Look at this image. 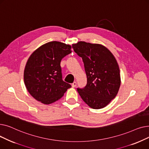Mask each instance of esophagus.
<instances>
[{
  "mask_svg": "<svg viewBox=\"0 0 149 149\" xmlns=\"http://www.w3.org/2000/svg\"><path fill=\"white\" fill-rule=\"evenodd\" d=\"M77 86V82L76 81H74L72 84V88H74V87H75Z\"/></svg>",
  "mask_w": 149,
  "mask_h": 149,
  "instance_id": "esophagus-1",
  "label": "esophagus"
}]
</instances>
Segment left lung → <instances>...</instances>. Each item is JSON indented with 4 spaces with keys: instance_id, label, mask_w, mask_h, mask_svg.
Wrapping results in <instances>:
<instances>
[{
    "instance_id": "obj_1",
    "label": "left lung",
    "mask_w": 149,
    "mask_h": 149,
    "mask_svg": "<svg viewBox=\"0 0 149 149\" xmlns=\"http://www.w3.org/2000/svg\"><path fill=\"white\" fill-rule=\"evenodd\" d=\"M74 51L83 59L87 85L78 89L82 100L90 107L102 109L110 103L118 92L120 70L112 53L98 43L79 42L72 44Z\"/></svg>"
}]
</instances>
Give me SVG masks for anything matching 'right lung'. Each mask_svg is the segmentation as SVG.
Listing matches in <instances>:
<instances>
[{
	"label": "right lung",
	"instance_id": "1",
	"mask_svg": "<svg viewBox=\"0 0 149 149\" xmlns=\"http://www.w3.org/2000/svg\"><path fill=\"white\" fill-rule=\"evenodd\" d=\"M71 46L53 41L41 45L29 56L23 78L26 89L34 99L50 104L71 87L62 80L60 61L71 53Z\"/></svg>",
	"mask_w": 149,
	"mask_h": 149
}]
</instances>
